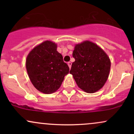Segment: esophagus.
<instances>
[{"label":"esophagus","mask_w":134,"mask_h":134,"mask_svg":"<svg viewBox=\"0 0 134 134\" xmlns=\"http://www.w3.org/2000/svg\"><path fill=\"white\" fill-rule=\"evenodd\" d=\"M67 64H68V65H69V68H71V65H72V63L70 62H69L68 63H67Z\"/></svg>","instance_id":"34e87169"}]
</instances>
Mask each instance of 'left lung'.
<instances>
[{
	"mask_svg": "<svg viewBox=\"0 0 134 134\" xmlns=\"http://www.w3.org/2000/svg\"><path fill=\"white\" fill-rule=\"evenodd\" d=\"M70 74L79 88L88 93L99 90L105 84L111 63L108 55L97 44L86 41L76 44Z\"/></svg>",
	"mask_w": 134,
	"mask_h": 134,
	"instance_id": "1",
	"label": "left lung"
}]
</instances>
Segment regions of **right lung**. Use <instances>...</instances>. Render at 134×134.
<instances>
[{"label":"right lung","mask_w":134,"mask_h":134,"mask_svg":"<svg viewBox=\"0 0 134 134\" xmlns=\"http://www.w3.org/2000/svg\"><path fill=\"white\" fill-rule=\"evenodd\" d=\"M26 67L34 86L45 94L58 90L69 72L62 55L57 51V44L50 41L34 48L27 55Z\"/></svg>","instance_id":"obj_1"}]
</instances>
